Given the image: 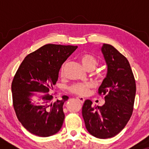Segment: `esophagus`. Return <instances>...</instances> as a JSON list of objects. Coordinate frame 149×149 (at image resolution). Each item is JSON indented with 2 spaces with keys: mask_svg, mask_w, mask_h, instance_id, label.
<instances>
[{
  "mask_svg": "<svg viewBox=\"0 0 149 149\" xmlns=\"http://www.w3.org/2000/svg\"><path fill=\"white\" fill-rule=\"evenodd\" d=\"M77 100L79 101L81 104H83L85 102V99L83 98V97H77Z\"/></svg>",
  "mask_w": 149,
  "mask_h": 149,
  "instance_id": "1",
  "label": "esophagus"
}]
</instances>
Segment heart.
Returning <instances> with one entry per match:
<instances>
[{
  "mask_svg": "<svg viewBox=\"0 0 149 149\" xmlns=\"http://www.w3.org/2000/svg\"><path fill=\"white\" fill-rule=\"evenodd\" d=\"M80 61L81 62L83 67L87 70H93L98 64L97 58L92 54L85 53L81 54L79 57ZM65 64L62 65L61 68V74H64ZM92 88V84L89 83H77L71 85L69 88V90L71 93L79 96H85L88 93L89 90Z\"/></svg>",
  "mask_w": 149,
  "mask_h": 149,
  "instance_id": "obj_1",
  "label": "heart"
}]
</instances>
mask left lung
<instances>
[{
    "label": "left lung",
    "mask_w": 149,
    "mask_h": 149,
    "mask_svg": "<svg viewBox=\"0 0 149 149\" xmlns=\"http://www.w3.org/2000/svg\"><path fill=\"white\" fill-rule=\"evenodd\" d=\"M102 52L108 72L98 93L104 96L105 104L93 107L91 101H85L82 115L90 134L100 139H107L118 134L130 119L136 83L129 61L124 55L109 44H104Z\"/></svg>",
    "instance_id": "left-lung-1"
}]
</instances>
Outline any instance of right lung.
I'll use <instances>...</instances> for the list:
<instances>
[{
  "label": "right lung",
  "mask_w": 149,
  "mask_h": 149,
  "mask_svg": "<svg viewBox=\"0 0 149 149\" xmlns=\"http://www.w3.org/2000/svg\"><path fill=\"white\" fill-rule=\"evenodd\" d=\"M77 47L43 45L29 54L15 73L11 85L13 107L19 121L31 134L47 137L60 130L65 118L63 105L69 97L52 102L54 97L47 94L32 102L31 92H48L57 83L61 65Z\"/></svg>",
  "instance_id": "1"
}]
</instances>
